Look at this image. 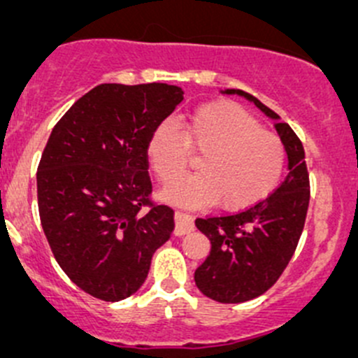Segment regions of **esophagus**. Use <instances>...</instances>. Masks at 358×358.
<instances>
[{
    "label": "esophagus",
    "instance_id": "34e87169",
    "mask_svg": "<svg viewBox=\"0 0 358 358\" xmlns=\"http://www.w3.org/2000/svg\"><path fill=\"white\" fill-rule=\"evenodd\" d=\"M194 230V220L192 216L187 215L183 211L175 213V236L182 237L185 234H190Z\"/></svg>",
    "mask_w": 358,
    "mask_h": 358
}]
</instances>
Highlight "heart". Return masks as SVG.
Masks as SVG:
<instances>
[{"mask_svg":"<svg viewBox=\"0 0 358 358\" xmlns=\"http://www.w3.org/2000/svg\"><path fill=\"white\" fill-rule=\"evenodd\" d=\"M201 153L200 173L178 178L188 165V150ZM150 166L162 183L166 201L178 206L215 204L243 211L270 196L286 164L282 142L265 131L258 119L234 102H211L183 122V133L162 122L147 147Z\"/></svg>","mask_w":358,"mask_h":358,"instance_id":"heart-1","label":"heart"}]
</instances>
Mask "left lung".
I'll return each mask as SVG.
<instances>
[{"label": "left lung", "mask_w": 358, "mask_h": 358, "mask_svg": "<svg viewBox=\"0 0 358 358\" xmlns=\"http://www.w3.org/2000/svg\"><path fill=\"white\" fill-rule=\"evenodd\" d=\"M255 103L275 121L287 154L284 182L249 209L230 216L197 218L196 227L211 243L208 258L194 273L199 291L220 303H243L268 291L298 246L310 202L305 150L287 122L243 90H222Z\"/></svg>", "instance_id": "8db88e82"}]
</instances>
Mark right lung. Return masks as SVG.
<instances>
[{"mask_svg": "<svg viewBox=\"0 0 358 358\" xmlns=\"http://www.w3.org/2000/svg\"><path fill=\"white\" fill-rule=\"evenodd\" d=\"M183 100L164 83L99 85L52 129L38 166L41 227L60 268L103 301L145 282L152 255L173 232V209L149 204L147 147Z\"/></svg>", "mask_w": 358, "mask_h": 358, "instance_id": "obj_1", "label": "right lung"}]
</instances>
